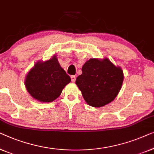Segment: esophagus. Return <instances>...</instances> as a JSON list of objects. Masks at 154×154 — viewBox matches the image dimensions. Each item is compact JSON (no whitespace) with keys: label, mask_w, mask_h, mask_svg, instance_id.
I'll return each mask as SVG.
<instances>
[{"label":"esophagus","mask_w":154,"mask_h":154,"mask_svg":"<svg viewBox=\"0 0 154 154\" xmlns=\"http://www.w3.org/2000/svg\"><path fill=\"white\" fill-rule=\"evenodd\" d=\"M71 80H72V82H75V80H76V77H75V75H72V76H71Z\"/></svg>","instance_id":"obj_1"}]
</instances>
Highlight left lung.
<instances>
[{
    "label": "left lung",
    "mask_w": 154,
    "mask_h": 154,
    "mask_svg": "<svg viewBox=\"0 0 154 154\" xmlns=\"http://www.w3.org/2000/svg\"><path fill=\"white\" fill-rule=\"evenodd\" d=\"M76 79L78 88L88 105L100 107L113 101L119 93L123 72L108 59L91 58L82 68Z\"/></svg>",
    "instance_id": "8db88e82"
}]
</instances>
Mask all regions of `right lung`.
I'll list each match as a JSON object with an SVG mask.
<instances>
[{"instance_id": "obj_1", "label": "right lung", "mask_w": 154, "mask_h": 154, "mask_svg": "<svg viewBox=\"0 0 154 154\" xmlns=\"http://www.w3.org/2000/svg\"><path fill=\"white\" fill-rule=\"evenodd\" d=\"M71 79L60 66L56 56L46 61H38L28 72L26 88L30 95L42 103H50L61 94Z\"/></svg>"}]
</instances>
